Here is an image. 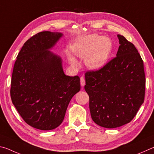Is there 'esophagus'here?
<instances>
[{"instance_id":"1","label":"esophagus","mask_w":154,"mask_h":154,"mask_svg":"<svg viewBox=\"0 0 154 154\" xmlns=\"http://www.w3.org/2000/svg\"><path fill=\"white\" fill-rule=\"evenodd\" d=\"M80 83H81V85H82V87H83L85 84V79L83 77H82L80 78Z\"/></svg>"}]
</instances>
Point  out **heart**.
<instances>
[{
    "instance_id": "heart-1",
    "label": "heart",
    "mask_w": 154,
    "mask_h": 154,
    "mask_svg": "<svg viewBox=\"0 0 154 154\" xmlns=\"http://www.w3.org/2000/svg\"><path fill=\"white\" fill-rule=\"evenodd\" d=\"M72 49L77 57L85 58V64L88 67L95 69L105 64L110 53L111 43L107 38L92 35L79 38ZM69 60L72 64H77L74 57L70 55Z\"/></svg>"
}]
</instances>
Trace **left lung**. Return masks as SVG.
<instances>
[{
	"instance_id": "obj_1",
	"label": "left lung",
	"mask_w": 154,
	"mask_h": 154,
	"mask_svg": "<svg viewBox=\"0 0 154 154\" xmlns=\"http://www.w3.org/2000/svg\"><path fill=\"white\" fill-rule=\"evenodd\" d=\"M116 56L96 71L85 73L92 120L98 126L115 128L129 123L144 102L145 75L138 50L124 36Z\"/></svg>"
}]
</instances>
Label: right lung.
Here are the masks:
<instances>
[{"instance_id": "right-lung-1", "label": "right lung", "mask_w": 154, "mask_h": 154, "mask_svg": "<svg viewBox=\"0 0 154 154\" xmlns=\"http://www.w3.org/2000/svg\"><path fill=\"white\" fill-rule=\"evenodd\" d=\"M62 36L49 31L33 35L14 64L12 103L26 123L36 129L49 130L60 126L72 96L81 89L79 77L65 75L61 58L48 50Z\"/></svg>"}]
</instances>
